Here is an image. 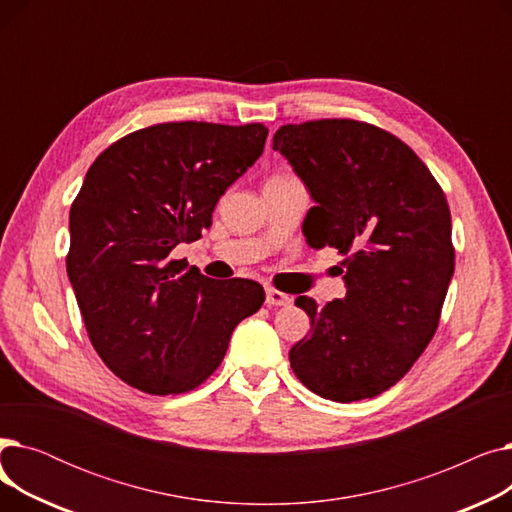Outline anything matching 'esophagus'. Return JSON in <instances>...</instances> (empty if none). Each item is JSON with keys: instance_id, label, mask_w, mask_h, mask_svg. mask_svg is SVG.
<instances>
[{"instance_id": "1", "label": "esophagus", "mask_w": 512, "mask_h": 512, "mask_svg": "<svg viewBox=\"0 0 512 512\" xmlns=\"http://www.w3.org/2000/svg\"><path fill=\"white\" fill-rule=\"evenodd\" d=\"M265 303L270 307H286L292 303V299L288 297L286 292H280L276 288H267V294H265Z\"/></svg>"}]
</instances>
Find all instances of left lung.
Listing matches in <instances>:
<instances>
[{
    "label": "left lung",
    "mask_w": 512,
    "mask_h": 512,
    "mask_svg": "<svg viewBox=\"0 0 512 512\" xmlns=\"http://www.w3.org/2000/svg\"><path fill=\"white\" fill-rule=\"evenodd\" d=\"M315 205L309 247L344 257L346 297L317 309L290 348L294 375L321 398L353 402L394 386L434 338L454 272L450 209L415 151L359 120L280 126L274 134Z\"/></svg>",
    "instance_id": "obj_1"
}]
</instances>
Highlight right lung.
<instances>
[{
	"label": "right lung",
	"instance_id": "add662e5",
	"mask_svg": "<svg viewBox=\"0 0 512 512\" xmlns=\"http://www.w3.org/2000/svg\"><path fill=\"white\" fill-rule=\"evenodd\" d=\"M265 139L263 124H153L89 168L70 207L66 270L93 348L128 386L157 396L195 390L220 367L234 328L263 305L261 284L184 272L170 253L201 238Z\"/></svg>",
	"mask_w": 512,
	"mask_h": 512
}]
</instances>
